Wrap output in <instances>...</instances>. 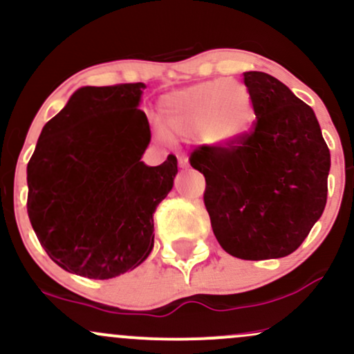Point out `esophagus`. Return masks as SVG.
I'll use <instances>...</instances> for the list:
<instances>
[{
  "mask_svg": "<svg viewBox=\"0 0 354 354\" xmlns=\"http://www.w3.org/2000/svg\"><path fill=\"white\" fill-rule=\"evenodd\" d=\"M178 165H180V168H188L189 166V161H188V158L185 156V154H181V156H178Z\"/></svg>",
  "mask_w": 354,
  "mask_h": 354,
  "instance_id": "34e87169",
  "label": "esophagus"
}]
</instances>
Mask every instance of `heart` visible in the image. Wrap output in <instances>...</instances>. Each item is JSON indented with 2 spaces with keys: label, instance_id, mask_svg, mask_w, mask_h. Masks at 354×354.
<instances>
[{
  "label": "heart",
  "instance_id": "1",
  "mask_svg": "<svg viewBox=\"0 0 354 354\" xmlns=\"http://www.w3.org/2000/svg\"><path fill=\"white\" fill-rule=\"evenodd\" d=\"M161 123L176 135L200 133L213 146L236 145L253 121V98L245 84L211 80L165 96L160 104Z\"/></svg>",
  "mask_w": 354,
  "mask_h": 354
}]
</instances>
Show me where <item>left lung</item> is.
Returning <instances> with one entry per match:
<instances>
[{
    "label": "left lung",
    "mask_w": 354,
    "mask_h": 354,
    "mask_svg": "<svg viewBox=\"0 0 354 354\" xmlns=\"http://www.w3.org/2000/svg\"><path fill=\"white\" fill-rule=\"evenodd\" d=\"M256 123L236 145H203L205 206L223 250L239 259L291 254L323 214L331 158L315 111L271 75L246 71Z\"/></svg>",
    "instance_id": "1"
}]
</instances>
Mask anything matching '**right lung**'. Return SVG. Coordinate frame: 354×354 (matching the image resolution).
Returning <instances> with one entry per match:
<instances>
[{
  "label": "right lung",
  "mask_w": 354,
  "mask_h": 354,
  "mask_svg": "<svg viewBox=\"0 0 354 354\" xmlns=\"http://www.w3.org/2000/svg\"><path fill=\"white\" fill-rule=\"evenodd\" d=\"M145 83L76 89L44 124L28 163V216L48 256L73 274L109 279L154 245L153 213L168 196L176 156L148 166L151 140L138 109Z\"/></svg>",
  "instance_id": "add662e5"
}]
</instances>
